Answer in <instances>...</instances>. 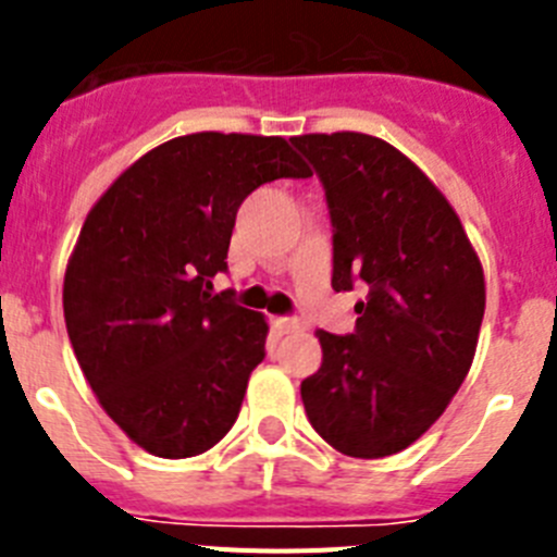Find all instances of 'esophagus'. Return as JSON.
I'll use <instances>...</instances> for the list:
<instances>
[{
  "label": "esophagus",
  "mask_w": 557,
  "mask_h": 557,
  "mask_svg": "<svg viewBox=\"0 0 557 557\" xmlns=\"http://www.w3.org/2000/svg\"><path fill=\"white\" fill-rule=\"evenodd\" d=\"M273 329L278 334H293V332H301L304 323L301 321H295V318H273Z\"/></svg>",
  "instance_id": "esophagus-1"
}]
</instances>
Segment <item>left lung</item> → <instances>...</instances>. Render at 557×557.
<instances>
[{"label": "left lung", "mask_w": 557, "mask_h": 557, "mask_svg": "<svg viewBox=\"0 0 557 557\" xmlns=\"http://www.w3.org/2000/svg\"><path fill=\"white\" fill-rule=\"evenodd\" d=\"M334 225L337 293L368 284L354 334L314 332L323 362L301 382L314 432L348 457L416 444L474 362L482 262L457 211L405 152L368 133H304Z\"/></svg>", "instance_id": "1"}]
</instances>
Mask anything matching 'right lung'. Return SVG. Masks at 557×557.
<instances>
[{"label":"right lung","mask_w":557,"mask_h":557,"mask_svg":"<svg viewBox=\"0 0 557 557\" xmlns=\"http://www.w3.org/2000/svg\"><path fill=\"white\" fill-rule=\"evenodd\" d=\"M309 175L282 136L189 133L133 161L86 214L66 332L102 410L150 455H203L234 426L270 326L211 278L250 191Z\"/></svg>","instance_id":"obj_1"}]
</instances>
